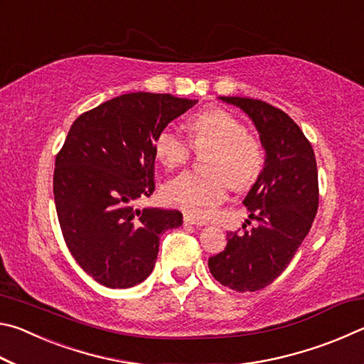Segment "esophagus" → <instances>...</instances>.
Returning <instances> with one entry per match:
<instances>
[{
  "label": "esophagus",
  "mask_w": 364,
  "mask_h": 364,
  "mask_svg": "<svg viewBox=\"0 0 364 364\" xmlns=\"http://www.w3.org/2000/svg\"><path fill=\"white\" fill-rule=\"evenodd\" d=\"M183 220H184V223H188V225H196V226H204V225H207L205 221L196 218L194 215H191V213H184Z\"/></svg>",
  "instance_id": "esophagus-1"
}]
</instances>
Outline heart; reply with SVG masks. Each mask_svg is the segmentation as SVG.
<instances>
[{"instance_id": "b5f03b06", "label": "heart", "mask_w": 364, "mask_h": 364, "mask_svg": "<svg viewBox=\"0 0 364 364\" xmlns=\"http://www.w3.org/2000/svg\"><path fill=\"white\" fill-rule=\"evenodd\" d=\"M189 141L168 130L154 138V156L165 168L181 167L196 151L204 156L207 171H184L164 188L165 200L194 217H208L225 200L228 184L232 189L250 188L264 167L262 141L245 132L242 122L220 107H208L191 115L186 122Z\"/></svg>"}]
</instances>
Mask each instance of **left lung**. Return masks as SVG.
<instances>
[{
	"instance_id": "left-lung-1",
	"label": "left lung",
	"mask_w": 364,
	"mask_h": 364,
	"mask_svg": "<svg viewBox=\"0 0 364 364\" xmlns=\"http://www.w3.org/2000/svg\"><path fill=\"white\" fill-rule=\"evenodd\" d=\"M221 101L250 117L267 159L244 199L258 225L228 232L225 250L208 258V268L220 284L254 292L278 278L310 231L319 202L316 159L304 132L281 109L250 97L223 96Z\"/></svg>"
}]
</instances>
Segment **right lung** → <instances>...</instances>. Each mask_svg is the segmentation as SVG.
<instances>
[{"instance_id": "obj_1", "label": "right lung", "mask_w": 364, "mask_h": 364, "mask_svg": "<svg viewBox=\"0 0 364 364\" xmlns=\"http://www.w3.org/2000/svg\"><path fill=\"white\" fill-rule=\"evenodd\" d=\"M194 104L128 93L83 112L70 127L56 156L54 204L67 249L100 284L143 282L156 264L160 234L181 226V212L133 204L156 189V134Z\"/></svg>"}]
</instances>
